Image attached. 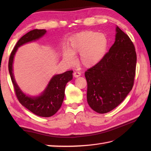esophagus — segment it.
Segmentation results:
<instances>
[{"instance_id": "obj_1", "label": "esophagus", "mask_w": 151, "mask_h": 151, "mask_svg": "<svg viewBox=\"0 0 151 151\" xmlns=\"http://www.w3.org/2000/svg\"><path fill=\"white\" fill-rule=\"evenodd\" d=\"M81 73L77 72V71L74 72V73H73V76H74V77H75V78H78V77H79V76H81Z\"/></svg>"}]
</instances>
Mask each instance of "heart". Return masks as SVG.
<instances>
[{"instance_id": "1", "label": "heart", "mask_w": 151, "mask_h": 151, "mask_svg": "<svg viewBox=\"0 0 151 151\" xmlns=\"http://www.w3.org/2000/svg\"><path fill=\"white\" fill-rule=\"evenodd\" d=\"M108 46V40L104 34L91 30L81 32L71 37L69 49L63 52V58L72 63L73 54L80 53L79 63L86 68H91L104 58Z\"/></svg>"}]
</instances>
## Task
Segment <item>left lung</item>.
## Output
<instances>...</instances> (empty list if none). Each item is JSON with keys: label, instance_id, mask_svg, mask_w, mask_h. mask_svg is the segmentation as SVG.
Returning <instances> with one entry per match:
<instances>
[{"label": "left lung", "instance_id": "1", "mask_svg": "<svg viewBox=\"0 0 151 151\" xmlns=\"http://www.w3.org/2000/svg\"><path fill=\"white\" fill-rule=\"evenodd\" d=\"M115 40L101 62L85 73L87 101L99 114H105L120 104L132 90L137 56L130 37L118 27Z\"/></svg>", "mask_w": 151, "mask_h": 151}]
</instances>
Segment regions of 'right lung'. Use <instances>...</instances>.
I'll return each mask as SVG.
<instances>
[{
  "instance_id": "1",
  "label": "right lung",
  "mask_w": 151,
  "mask_h": 151,
  "mask_svg": "<svg viewBox=\"0 0 151 151\" xmlns=\"http://www.w3.org/2000/svg\"><path fill=\"white\" fill-rule=\"evenodd\" d=\"M46 32L47 30L45 29H34L28 32L21 37L12 51L9 58L8 69L15 94L19 102L38 116L49 117L55 114L62 106L65 96V86L67 82L73 79V70H68L52 76L45 89L37 97H30L24 93L16 83L13 73V62L18 48L25 43L39 40Z\"/></svg>"
}]
</instances>
